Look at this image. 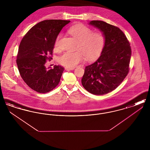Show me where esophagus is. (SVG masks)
Instances as JSON below:
<instances>
[{"label":"esophagus","mask_w":150,"mask_h":150,"mask_svg":"<svg viewBox=\"0 0 150 150\" xmlns=\"http://www.w3.org/2000/svg\"><path fill=\"white\" fill-rule=\"evenodd\" d=\"M74 69H75V67H65V70H72Z\"/></svg>","instance_id":"1"}]
</instances>
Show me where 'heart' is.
Instances as JSON below:
<instances>
[{"mask_svg": "<svg viewBox=\"0 0 150 150\" xmlns=\"http://www.w3.org/2000/svg\"><path fill=\"white\" fill-rule=\"evenodd\" d=\"M69 33L79 40L75 52H66L59 57L60 64L67 67H74L85 58L87 61H93L99 57L105 44V34L100 31L93 30L82 23L75 25L68 30ZM61 35L57 36L54 49H59V42Z\"/></svg>", "mask_w": 150, "mask_h": 150, "instance_id": "b5f03b06", "label": "heart"}]
</instances>
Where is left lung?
Masks as SVG:
<instances>
[{"label": "left lung", "mask_w": 150, "mask_h": 150, "mask_svg": "<svg viewBox=\"0 0 150 150\" xmlns=\"http://www.w3.org/2000/svg\"><path fill=\"white\" fill-rule=\"evenodd\" d=\"M89 24L103 33L106 42L98 59L86 66L81 84L89 93L103 95L114 91L127 76L132 50L119 28L98 20Z\"/></svg>", "instance_id": "left-lung-1"}]
</instances>
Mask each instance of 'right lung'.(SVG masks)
<instances>
[{"label": "right lung", "mask_w": 150, "mask_h": 150, "mask_svg": "<svg viewBox=\"0 0 150 150\" xmlns=\"http://www.w3.org/2000/svg\"><path fill=\"white\" fill-rule=\"evenodd\" d=\"M70 21L47 20L29 30L22 39L16 63L22 79L33 90L48 93L59 83L64 67L54 65L47 69L45 64L50 60L57 36Z\"/></svg>", "instance_id": "obj_1"}]
</instances>
